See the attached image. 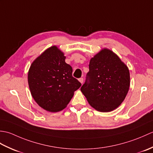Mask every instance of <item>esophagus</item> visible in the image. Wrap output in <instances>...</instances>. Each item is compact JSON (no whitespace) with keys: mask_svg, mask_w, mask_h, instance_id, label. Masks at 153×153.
<instances>
[{"mask_svg":"<svg viewBox=\"0 0 153 153\" xmlns=\"http://www.w3.org/2000/svg\"><path fill=\"white\" fill-rule=\"evenodd\" d=\"M79 82L81 83H83V78H82V77H81V78H79Z\"/></svg>","mask_w":153,"mask_h":153,"instance_id":"obj_1","label":"esophagus"}]
</instances>
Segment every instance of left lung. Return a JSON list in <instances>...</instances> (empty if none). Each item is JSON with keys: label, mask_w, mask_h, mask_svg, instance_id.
I'll use <instances>...</instances> for the list:
<instances>
[{"label": "left lung", "mask_w": 153, "mask_h": 153, "mask_svg": "<svg viewBox=\"0 0 153 153\" xmlns=\"http://www.w3.org/2000/svg\"><path fill=\"white\" fill-rule=\"evenodd\" d=\"M89 68L81 91L89 105L102 112L118 108L130 85L128 66L112 51L105 48L91 58Z\"/></svg>", "instance_id": "left-lung-1"}]
</instances>
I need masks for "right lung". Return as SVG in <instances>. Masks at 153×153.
<instances>
[{
	"instance_id": "add662e5",
	"label": "right lung",
	"mask_w": 153,
	"mask_h": 153,
	"mask_svg": "<svg viewBox=\"0 0 153 153\" xmlns=\"http://www.w3.org/2000/svg\"><path fill=\"white\" fill-rule=\"evenodd\" d=\"M56 45L45 50L31 64L27 80L31 96L42 108L56 112L66 108L82 84Z\"/></svg>"
}]
</instances>
